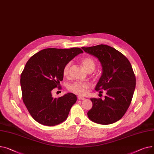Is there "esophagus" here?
Returning a JSON list of instances; mask_svg holds the SVG:
<instances>
[{
  "label": "esophagus",
  "mask_w": 154,
  "mask_h": 154,
  "mask_svg": "<svg viewBox=\"0 0 154 154\" xmlns=\"http://www.w3.org/2000/svg\"><path fill=\"white\" fill-rule=\"evenodd\" d=\"M78 99H79V100H83V99H85V97L79 96H78Z\"/></svg>",
  "instance_id": "esophagus-1"
}]
</instances>
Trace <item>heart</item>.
Listing matches in <instances>:
<instances>
[{"instance_id":"heart-1","label":"heart","mask_w":154,"mask_h":154,"mask_svg":"<svg viewBox=\"0 0 154 154\" xmlns=\"http://www.w3.org/2000/svg\"><path fill=\"white\" fill-rule=\"evenodd\" d=\"M81 63H82L84 68L86 71L90 69H94L95 68V61L93 58L90 57H86L82 59ZM70 65V63H68L63 68V74L64 76L68 75ZM89 88V83L85 82H80V81H76V82L69 85L68 86V89L70 91L80 96H84L86 94Z\"/></svg>"}]
</instances>
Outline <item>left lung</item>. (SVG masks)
I'll use <instances>...</instances> for the list:
<instances>
[{
	"mask_svg": "<svg viewBox=\"0 0 154 154\" xmlns=\"http://www.w3.org/2000/svg\"><path fill=\"white\" fill-rule=\"evenodd\" d=\"M86 53L97 58L102 66V75L95 90H105V99L91 98L93 107L89 119L107 125L121 119L131 103L135 88V76L128 59L115 48L106 45L82 47Z\"/></svg>",
	"mask_w": 154,
	"mask_h": 154,
	"instance_id": "1",
	"label": "left lung"
}]
</instances>
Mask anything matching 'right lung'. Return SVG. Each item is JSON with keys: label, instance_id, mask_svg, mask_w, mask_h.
Returning a JSON list of instances; mask_svg holds the SVG:
<instances>
[{"label": "right lung", "instance_id": "1", "mask_svg": "<svg viewBox=\"0 0 154 154\" xmlns=\"http://www.w3.org/2000/svg\"><path fill=\"white\" fill-rule=\"evenodd\" d=\"M83 50L46 48L33 55L26 63L20 76L23 101L33 118L38 123L53 126L64 122L76 96L68 93L53 98L51 91L63 79L65 65Z\"/></svg>", "mask_w": 154, "mask_h": 154}]
</instances>
